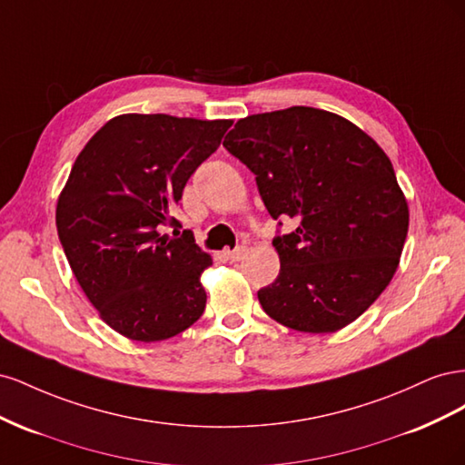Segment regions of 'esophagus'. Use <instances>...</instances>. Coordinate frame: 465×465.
<instances>
[{
  "label": "esophagus",
  "instance_id": "1",
  "mask_svg": "<svg viewBox=\"0 0 465 465\" xmlns=\"http://www.w3.org/2000/svg\"><path fill=\"white\" fill-rule=\"evenodd\" d=\"M246 254H248V248H246V246H238V248H234V250H227V252H224V256H227V258L232 260V262L244 260Z\"/></svg>",
  "mask_w": 465,
  "mask_h": 465
}]
</instances>
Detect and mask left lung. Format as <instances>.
Here are the masks:
<instances>
[{
    "label": "left lung",
    "instance_id": "left-lung-1",
    "mask_svg": "<svg viewBox=\"0 0 465 465\" xmlns=\"http://www.w3.org/2000/svg\"><path fill=\"white\" fill-rule=\"evenodd\" d=\"M223 145L256 174L273 219L281 270L258 291L265 314L306 333H333L382 294L400 265L410 207L391 161L359 125L291 106L234 124Z\"/></svg>",
    "mask_w": 465,
    "mask_h": 465
}]
</instances>
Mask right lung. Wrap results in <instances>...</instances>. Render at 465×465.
<instances>
[{"instance_id":"1","label":"right lung","mask_w":465,"mask_h":465,"mask_svg":"<svg viewBox=\"0 0 465 465\" xmlns=\"http://www.w3.org/2000/svg\"><path fill=\"white\" fill-rule=\"evenodd\" d=\"M232 120L122 114L74 163L55 205L69 267L108 326L132 341H163L205 311L202 273L213 263L173 211Z\"/></svg>"}]
</instances>
